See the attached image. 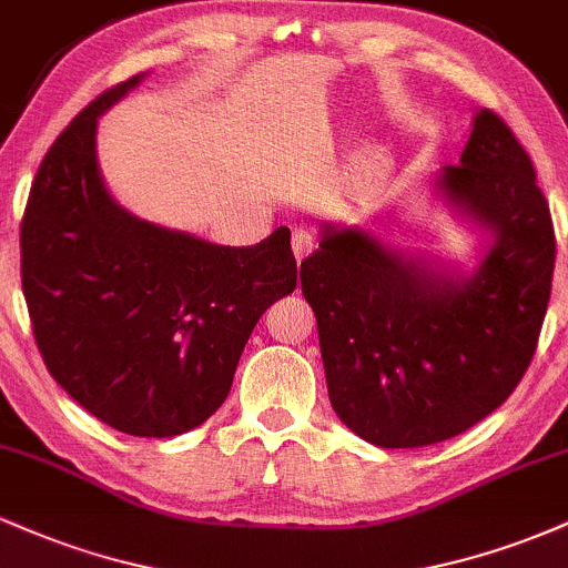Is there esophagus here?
<instances>
[{
	"instance_id": "esophagus-1",
	"label": "esophagus",
	"mask_w": 568,
	"mask_h": 568,
	"mask_svg": "<svg viewBox=\"0 0 568 568\" xmlns=\"http://www.w3.org/2000/svg\"><path fill=\"white\" fill-rule=\"evenodd\" d=\"M291 247H293V256H296V262L302 264L304 258L310 256L312 251H315V240H312V234H310V232H304V230H296V232H293Z\"/></svg>"
}]
</instances>
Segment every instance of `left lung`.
<instances>
[{
  "mask_svg": "<svg viewBox=\"0 0 568 568\" xmlns=\"http://www.w3.org/2000/svg\"><path fill=\"white\" fill-rule=\"evenodd\" d=\"M440 189L497 234L475 277L403 262L361 230H325L298 275L331 406L382 448L448 440L499 408L529 368L550 302V205L497 112L475 116Z\"/></svg>",
  "mask_w": 568,
  "mask_h": 568,
  "instance_id": "obj_1",
  "label": "left lung"
}]
</instances>
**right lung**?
I'll list each match as a JSON object with an SVG mask.
<instances>
[{
    "instance_id": "right-lung-1",
    "label": "right lung",
    "mask_w": 568,
    "mask_h": 568,
    "mask_svg": "<svg viewBox=\"0 0 568 568\" xmlns=\"http://www.w3.org/2000/svg\"><path fill=\"white\" fill-rule=\"evenodd\" d=\"M139 80L103 90L44 154L21 221V283L50 376L109 427L173 438L226 400L253 325L296 288V258L285 226L224 247L109 197L95 122Z\"/></svg>"
}]
</instances>
